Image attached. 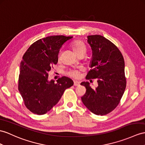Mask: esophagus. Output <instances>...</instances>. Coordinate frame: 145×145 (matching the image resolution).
<instances>
[{
  "instance_id": "34e87169",
  "label": "esophagus",
  "mask_w": 145,
  "mask_h": 145,
  "mask_svg": "<svg viewBox=\"0 0 145 145\" xmlns=\"http://www.w3.org/2000/svg\"><path fill=\"white\" fill-rule=\"evenodd\" d=\"M79 85H80L79 82H77V81H74V86H79Z\"/></svg>"
}]
</instances>
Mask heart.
Instances as JSON below:
<instances>
[{"label": "heart", "mask_w": 145, "mask_h": 145, "mask_svg": "<svg viewBox=\"0 0 145 145\" xmlns=\"http://www.w3.org/2000/svg\"><path fill=\"white\" fill-rule=\"evenodd\" d=\"M71 48L74 54L78 55L80 54H85L86 52V45L80 40H74L72 42ZM68 74L74 79H79L81 77V73L79 70L73 69L68 72Z\"/></svg>", "instance_id": "heart-1"}]
</instances>
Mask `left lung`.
Returning a JSON list of instances; mask_svg holds the SVG:
<instances>
[{
    "instance_id": "obj_1",
    "label": "left lung",
    "mask_w": 145,
    "mask_h": 145,
    "mask_svg": "<svg viewBox=\"0 0 145 145\" xmlns=\"http://www.w3.org/2000/svg\"><path fill=\"white\" fill-rule=\"evenodd\" d=\"M92 50L87 79H97L98 87L91 89L89 82H82L86 92L82 103L92 113L107 114L118 106L126 87L124 59L116 46L100 35L87 36ZM90 80V82H91Z\"/></svg>"
}]
</instances>
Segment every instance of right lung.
Instances as JSON below:
<instances>
[{"mask_svg": "<svg viewBox=\"0 0 145 145\" xmlns=\"http://www.w3.org/2000/svg\"><path fill=\"white\" fill-rule=\"evenodd\" d=\"M72 37L52 36L34 42L23 56L20 65L18 90L24 105L34 114L47 113L58 103L65 90L73 81L63 76L56 80H48V72L58 60L63 44Z\"/></svg>", "mask_w": 145, "mask_h": 145, "instance_id": "right-lung-1", "label": "right lung"}]
</instances>
